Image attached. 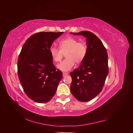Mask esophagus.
<instances>
[{"instance_id":"34e87169","label":"esophagus","mask_w":133,"mask_h":133,"mask_svg":"<svg viewBox=\"0 0 133 133\" xmlns=\"http://www.w3.org/2000/svg\"><path fill=\"white\" fill-rule=\"evenodd\" d=\"M68 75V73H63V76H66V75Z\"/></svg>"}]
</instances>
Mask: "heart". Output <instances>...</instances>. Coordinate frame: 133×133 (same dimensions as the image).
Wrapping results in <instances>:
<instances>
[{
    "label": "heart",
    "mask_w": 133,
    "mask_h": 133,
    "mask_svg": "<svg viewBox=\"0 0 133 133\" xmlns=\"http://www.w3.org/2000/svg\"><path fill=\"white\" fill-rule=\"evenodd\" d=\"M59 48L52 46L50 48L51 57L54 62H59L65 53L66 58L57 65V68L62 71H68L75 64L82 63L85 59L87 49L85 44L79 42L77 39L68 37L59 43Z\"/></svg>",
    "instance_id": "1"
}]
</instances>
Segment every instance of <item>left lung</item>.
<instances>
[{
	"mask_svg": "<svg viewBox=\"0 0 133 133\" xmlns=\"http://www.w3.org/2000/svg\"><path fill=\"white\" fill-rule=\"evenodd\" d=\"M71 33L86 38L87 51L81 65L70 72V91L79 101L88 102L100 93L105 84L109 73L108 53L102 41L91 32Z\"/></svg>",
	"mask_w": 133,
	"mask_h": 133,
	"instance_id": "left-lung-1",
	"label": "left lung"
}]
</instances>
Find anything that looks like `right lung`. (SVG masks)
Masks as SVG:
<instances>
[{"instance_id":"obj_1","label":"right lung","mask_w":133,"mask_h":133,"mask_svg":"<svg viewBox=\"0 0 133 133\" xmlns=\"http://www.w3.org/2000/svg\"><path fill=\"white\" fill-rule=\"evenodd\" d=\"M64 32H39L28 38L18 59V75L26 95L33 101L47 103L55 95L62 72L56 69L50 53L55 40Z\"/></svg>"}]
</instances>
